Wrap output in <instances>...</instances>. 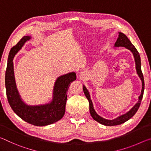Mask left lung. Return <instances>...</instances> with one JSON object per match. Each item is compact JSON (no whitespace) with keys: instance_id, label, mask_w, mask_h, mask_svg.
I'll return each instance as SVG.
<instances>
[{"instance_id":"8db88e82","label":"left lung","mask_w":151,"mask_h":151,"mask_svg":"<svg viewBox=\"0 0 151 151\" xmlns=\"http://www.w3.org/2000/svg\"><path fill=\"white\" fill-rule=\"evenodd\" d=\"M115 47H124L131 51L133 55L134 58L135 64H136V70H137V74L139 76L140 80L142 81V90H141V94L140 95L139 98H138V102L134 106V107L130 111H128L127 113L125 114H123L122 116H120L118 118H115L114 120H107L105 119L102 117L99 116L97 113L95 112L94 109H93V106L92 100L90 99V96L89 93L88 91L84 86H83V90L84 92V94L86 97L89 101V104H90V112L92 117L93 118V120L97 121L99 123L102 124L105 126H116L119 125L127 122V120L130 119L133 116H134L136 112H137L138 108L140 107V103H141V100L142 99L143 93H144L145 90V82H144V77H143V74L141 71V62H140V57L139 55V53L138 52L137 49L135 48V47L132 45L131 42L130 41L129 39H128L127 36L125 35L124 33H119V35H118V38L117 39V41H116L114 44Z\"/></svg>"}]
</instances>
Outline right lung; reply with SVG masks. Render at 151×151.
<instances>
[{"label":"right lung","instance_id":"add662e5","mask_svg":"<svg viewBox=\"0 0 151 151\" xmlns=\"http://www.w3.org/2000/svg\"><path fill=\"white\" fill-rule=\"evenodd\" d=\"M31 37L24 36L10 51L5 72L6 97L10 106L21 119L37 127H44L58 122L62 118L65 111L67 93L70 83L76 80L75 72L59 77L53 89V100L50 103L39 106H29L23 102L17 89L13 70V58L24 43Z\"/></svg>","mask_w":151,"mask_h":151}]
</instances>
